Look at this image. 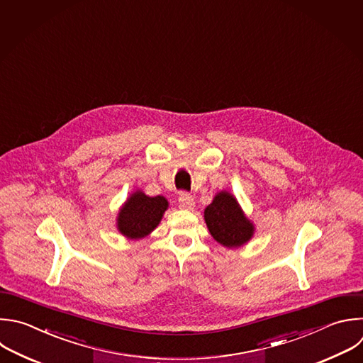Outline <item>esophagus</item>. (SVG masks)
I'll list each match as a JSON object with an SVG mask.
<instances>
[{
	"label": "esophagus",
	"instance_id": "1",
	"mask_svg": "<svg viewBox=\"0 0 363 363\" xmlns=\"http://www.w3.org/2000/svg\"><path fill=\"white\" fill-rule=\"evenodd\" d=\"M178 201H179V206H181L182 209L191 211V209H194V206H195V202H194L192 195H189V194H186V192L179 194Z\"/></svg>",
	"mask_w": 363,
	"mask_h": 363
}]
</instances>
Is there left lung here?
Wrapping results in <instances>:
<instances>
[{"label":"left lung","mask_w":363,"mask_h":363,"mask_svg":"<svg viewBox=\"0 0 363 363\" xmlns=\"http://www.w3.org/2000/svg\"><path fill=\"white\" fill-rule=\"evenodd\" d=\"M203 218L213 239L226 248L242 247L255 230L254 223L245 216L235 196L226 191L215 195L212 203L205 208Z\"/></svg>","instance_id":"8db88e82"}]
</instances>
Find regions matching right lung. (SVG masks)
<instances>
[{
    "instance_id": "right-lung-1",
    "label": "right lung",
    "mask_w": 363,
    "mask_h": 363,
    "mask_svg": "<svg viewBox=\"0 0 363 363\" xmlns=\"http://www.w3.org/2000/svg\"><path fill=\"white\" fill-rule=\"evenodd\" d=\"M167 209L168 201L164 196H148L137 191L119 209L118 230L131 239L144 238L158 226Z\"/></svg>"
}]
</instances>
